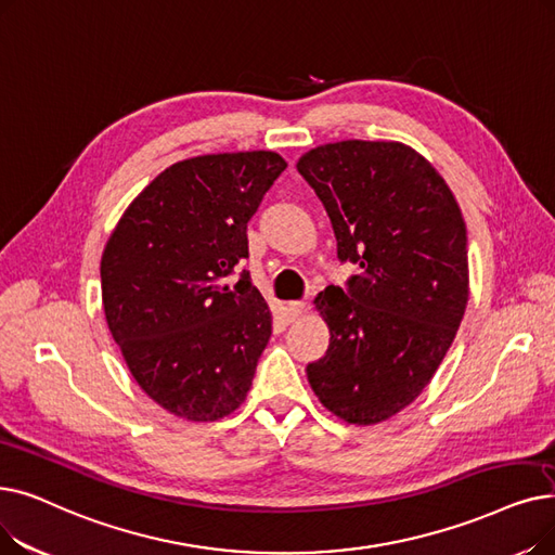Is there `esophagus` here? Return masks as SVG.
Instances as JSON below:
<instances>
[{
    "mask_svg": "<svg viewBox=\"0 0 555 555\" xmlns=\"http://www.w3.org/2000/svg\"><path fill=\"white\" fill-rule=\"evenodd\" d=\"M306 312H308V304H304V301H291V304H285V315H287V320H291V322L304 318Z\"/></svg>",
    "mask_w": 555,
    "mask_h": 555,
    "instance_id": "34e87169",
    "label": "esophagus"
}]
</instances>
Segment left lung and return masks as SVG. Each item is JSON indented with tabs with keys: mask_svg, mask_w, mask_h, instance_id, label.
Listing matches in <instances>:
<instances>
[{
	"mask_svg": "<svg viewBox=\"0 0 555 555\" xmlns=\"http://www.w3.org/2000/svg\"><path fill=\"white\" fill-rule=\"evenodd\" d=\"M297 170L328 212L337 258L360 268L345 291L315 297L331 343L308 383L347 424L385 422L422 395L463 322L461 206L436 167L395 140L320 144Z\"/></svg>",
	"mask_w": 555,
	"mask_h": 555,
	"instance_id": "left-lung-1",
	"label": "left lung"
}]
</instances>
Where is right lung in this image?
<instances>
[{"instance_id": "add662e5", "label": "right lung", "mask_w": 555, "mask_h": 555, "mask_svg": "<svg viewBox=\"0 0 555 555\" xmlns=\"http://www.w3.org/2000/svg\"><path fill=\"white\" fill-rule=\"evenodd\" d=\"M287 163L276 152L185 158L129 204L102 254L113 340L167 413L215 422L247 399L272 312L249 274L247 222Z\"/></svg>"}]
</instances>
